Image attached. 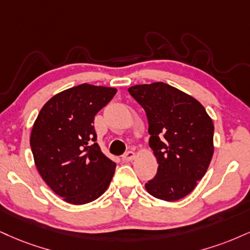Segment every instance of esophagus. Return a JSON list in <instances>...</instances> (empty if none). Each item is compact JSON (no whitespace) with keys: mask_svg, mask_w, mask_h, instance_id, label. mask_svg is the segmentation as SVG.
Masks as SVG:
<instances>
[{"mask_svg":"<svg viewBox=\"0 0 250 250\" xmlns=\"http://www.w3.org/2000/svg\"><path fill=\"white\" fill-rule=\"evenodd\" d=\"M135 157H136V155H135L134 151H128L122 156V159L125 162H129V161H133Z\"/></svg>","mask_w":250,"mask_h":250,"instance_id":"esophagus-1","label":"esophagus"}]
</instances>
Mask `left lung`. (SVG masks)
<instances>
[{"mask_svg": "<svg viewBox=\"0 0 250 250\" xmlns=\"http://www.w3.org/2000/svg\"><path fill=\"white\" fill-rule=\"evenodd\" d=\"M128 92L146 110L149 146L158 163L146 191L161 200L182 199L194 190L211 163L212 119L193 96L167 83L131 86Z\"/></svg>", "mask_w": 250, "mask_h": 250, "instance_id": "1", "label": "left lung"}]
</instances>
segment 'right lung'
<instances>
[{
    "instance_id": "1",
    "label": "right lung",
    "mask_w": 250,
    "mask_h": 250,
    "mask_svg": "<svg viewBox=\"0 0 250 250\" xmlns=\"http://www.w3.org/2000/svg\"><path fill=\"white\" fill-rule=\"evenodd\" d=\"M116 92L89 83L74 86L52 96L36 119L30 136L36 167L66 203H91L110 184L116 164L95 142L93 123Z\"/></svg>"
}]
</instances>
